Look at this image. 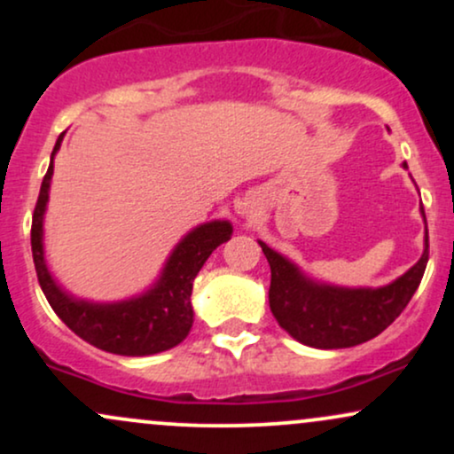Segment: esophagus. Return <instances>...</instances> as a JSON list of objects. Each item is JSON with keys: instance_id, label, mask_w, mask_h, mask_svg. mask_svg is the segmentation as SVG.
Returning a JSON list of instances; mask_svg holds the SVG:
<instances>
[{"instance_id": "1", "label": "esophagus", "mask_w": 454, "mask_h": 454, "mask_svg": "<svg viewBox=\"0 0 454 454\" xmlns=\"http://www.w3.org/2000/svg\"><path fill=\"white\" fill-rule=\"evenodd\" d=\"M258 215V209L254 205H245L243 209V217H247V220H254V217Z\"/></svg>"}]
</instances>
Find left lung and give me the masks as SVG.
<instances>
[{"label":"left lung","instance_id":"1","mask_svg":"<svg viewBox=\"0 0 454 454\" xmlns=\"http://www.w3.org/2000/svg\"><path fill=\"white\" fill-rule=\"evenodd\" d=\"M408 168V164H403ZM420 213L425 211L420 207ZM270 267L269 305L279 326L296 341L320 350L352 348L373 340L395 322L419 288L429 260L425 220V249L414 267L380 288H346L317 281L284 254L258 241Z\"/></svg>","mask_w":454,"mask_h":454}]
</instances>
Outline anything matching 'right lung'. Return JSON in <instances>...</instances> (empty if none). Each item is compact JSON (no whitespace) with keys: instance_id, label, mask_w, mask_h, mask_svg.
<instances>
[{"instance_id":"add662e5","label":"right lung","mask_w":454,"mask_h":454,"mask_svg":"<svg viewBox=\"0 0 454 454\" xmlns=\"http://www.w3.org/2000/svg\"><path fill=\"white\" fill-rule=\"evenodd\" d=\"M61 140L64 134H59L51 153L49 170L43 179L31 220V252L46 301L70 331L104 352L119 356H149L179 346L194 325L192 284L213 249L232 237V223L228 220H213L192 228L175 245L158 279L145 293L111 303L78 299L61 288L44 256V213L53 179V160L61 147Z\"/></svg>"}]
</instances>
